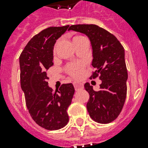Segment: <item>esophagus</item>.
Here are the masks:
<instances>
[{"label": "esophagus", "instance_id": "obj_1", "mask_svg": "<svg viewBox=\"0 0 148 148\" xmlns=\"http://www.w3.org/2000/svg\"><path fill=\"white\" fill-rule=\"evenodd\" d=\"M74 86L76 90H80V89H82V88H83V84H81L80 83H74Z\"/></svg>", "mask_w": 148, "mask_h": 148}]
</instances>
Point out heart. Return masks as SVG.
<instances>
[{"label": "heart", "mask_w": 148, "mask_h": 148, "mask_svg": "<svg viewBox=\"0 0 148 148\" xmlns=\"http://www.w3.org/2000/svg\"><path fill=\"white\" fill-rule=\"evenodd\" d=\"M84 39H86V38L82 37V36H75L73 38V42H74V45H75L79 41H81V40H84ZM59 44H60V40H58L55 45H54L53 51L54 54L56 53V51H57V49H58ZM83 70V64H81V63H72V64L67 65V67L65 68V71H67V74H69L70 76H71L72 77H74V78H79L81 76V74H82Z\"/></svg>", "instance_id": "obj_1"}]
</instances>
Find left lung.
<instances>
[{
  "instance_id": "left-lung-1",
  "label": "left lung",
  "mask_w": 148,
  "mask_h": 148,
  "mask_svg": "<svg viewBox=\"0 0 148 148\" xmlns=\"http://www.w3.org/2000/svg\"><path fill=\"white\" fill-rule=\"evenodd\" d=\"M68 30L89 38L93 50L92 66L95 68L90 78L99 77L102 81L97 91L89 83L84 84L90 95L87 103L90 117L100 124L110 123L120 114L127 96V71L124 47L114 35L95 24L71 25Z\"/></svg>"
}]
</instances>
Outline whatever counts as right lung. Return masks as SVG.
I'll list each match as a JSON object with an SVG mask.
<instances>
[{"instance_id":"right-lung-1","label":"right lung","mask_w":148,"mask_h":148,"mask_svg":"<svg viewBox=\"0 0 148 148\" xmlns=\"http://www.w3.org/2000/svg\"><path fill=\"white\" fill-rule=\"evenodd\" d=\"M69 25L50 27L31 38L20 55L21 87L31 117L41 127L49 131L64 127L69 121L67 108L71 103L74 88L63 84L53 91L48 87L47 71L53 66V50L56 40Z\"/></svg>"}]
</instances>
